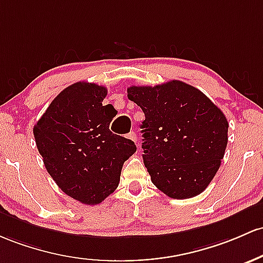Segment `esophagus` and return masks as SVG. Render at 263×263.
<instances>
[{
    "label": "esophagus",
    "instance_id": "esophagus-1",
    "mask_svg": "<svg viewBox=\"0 0 263 263\" xmlns=\"http://www.w3.org/2000/svg\"><path fill=\"white\" fill-rule=\"evenodd\" d=\"M128 138H129V140L135 141V142H137V136H136V132H135V131L129 132V134H128Z\"/></svg>",
    "mask_w": 263,
    "mask_h": 263
}]
</instances>
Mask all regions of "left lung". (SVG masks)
I'll list each match as a JSON object with an SVG mask.
<instances>
[{"mask_svg": "<svg viewBox=\"0 0 263 263\" xmlns=\"http://www.w3.org/2000/svg\"><path fill=\"white\" fill-rule=\"evenodd\" d=\"M127 97L145 114L142 157L152 183L177 200L203 192L226 151L223 112L200 89L177 80L131 86Z\"/></svg>", "mask_w": 263, "mask_h": 263, "instance_id": "left-lung-1", "label": "left lung"}]
</instances>
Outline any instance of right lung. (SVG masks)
<instances>
[{
	"label": "right lung",
	"mask_w": 263,
	"mask_h": 263,
	"mask_svg": "<svg viewBox=\"0 0 263 263\" xmlns=\"http://www.w3.org/2000/svg\"><path fill=\"white\" fill-rule=\"evenodd\" d=\"M103 86L76 82L60 92L33 127L37 148L57 186L85 204H99L120 182L134 141L109 131L116 116Z\"/></svg>",
	"instance_id": "obj_1"
}]
</instances>
